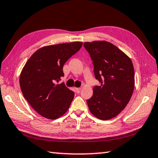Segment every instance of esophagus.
<instances>
[{
    "mask_svg": "<svg viewBox=\"0 0 158 158\" xmlns=\"http://www.w3.org/2000/svg\"><path fill=\"white\" fill-rule=\"evenodd\" d=\"M80 90H81V88H75V91L77 93H80Z\"/></svg>",
    "mask_w": 158,
    "mask_h": 158,
    "instance_id": "1",
    "label": "esophagus"
}]
</instances>
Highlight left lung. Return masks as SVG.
<instances>
[{"mask_svg": "<svg viewBox=\"0 0 158 158\" xmlns=\"http://www.w3.org/2000/svg\"><path fill=\"white\" fill-rule=\"evenodd\" d=\"M94 65L100 85L93 88L87 104L96 118L106 121L116 117L129 102L135 88V69L130 58L106 41L84 42Z\"/></svg>", "mask_w": 158, "mask_h": 158, "instance_id": "obj_1", "label": "left lung"}]
</instances>
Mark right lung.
Segmentation results:
<instances>
[{"label": "right lung", "mask_w": 158, "mask_h": 158, "mask_svg": "<svg viewBox=\"0 0 158 158\" xmlns=\"http://www.w3.org/2000/svg\"><path fill=\"white\" fill-rule=\"evenodd\" d=\"M82 44L81 42H73L42 47L31 56L21 70V92L35 111L43 117L58 118L70 106L74 93L64 83H58L64 76V64Z\"/></svg>", "instance_id": "obj_1"}]
</instances>
